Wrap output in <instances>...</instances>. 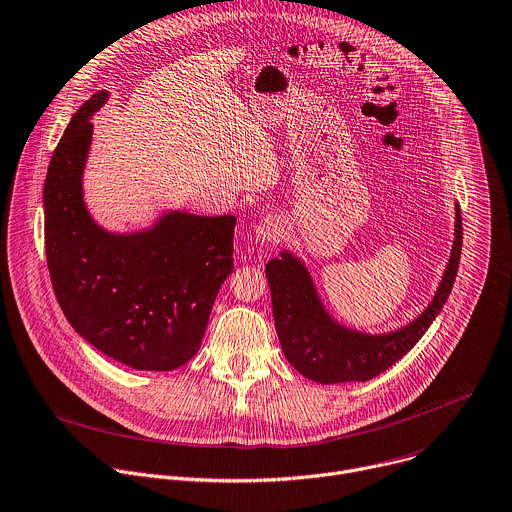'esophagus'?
Segmentation results:
<instances>
[{
  "instance_id": "1",
  "label": "esophagus",
  "mask_w": 512,
  "mask_h": 512,
  "mask_svg": "<svg viewBox=\"0 0 512 512\" xmlns=\"http://www.w3.org/2000/svg\"><path fill=\"white\" fill-rule=\"evenodd\" d=\"M285 235V223L277 215H267L261 219V223L255 227V237L261 243H277Z\"/></svg>"
}]
</instances>
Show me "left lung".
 <instances>
[{
    "instance_id": "8db88e82",
    "label": "left lung",
    "mask_w": 512,
    "mask_h": 512,
    "mask_svg": "<svg viewBox=\"0 0 512 512\" xmlns=\"http://www.w3.org/2000/svg\"><path fill=\"white\" fill-rule=\"evenodd\" d=\"M462 253V217L456 205L454 245L430 305L406 327L370 335L339 325L323 309L305 265L283 251L271 259L265 275L271 289L273 319L279 344L289 364L307 380L319 384L366 382L404 358L426 333L446 303Z\"/></svg>"
}]
</instances>
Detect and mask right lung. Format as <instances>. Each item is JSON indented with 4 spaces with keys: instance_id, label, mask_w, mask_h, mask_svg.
Instances as JSON below:
<instances>
[{
    "instance_id": "right-lung-1",
    "label": "right lung",
    "mask_w": 512,
    "mask_h": 512,
    "mask_svg": "<svg viewBox=\"0 0 512 512\" xmlns=\"http://www.w3.org/2000/svg\"><path fill=\"white\" fill-rule=\"evenodd\" d=\"M100 90L72 116L44 185V241L56 299L70 325L108 358L170 372L201 348L215 297L233 271L237 219L166 213L128 235L98 227L82 197Z\"/></svg>"
}]
</instances>
